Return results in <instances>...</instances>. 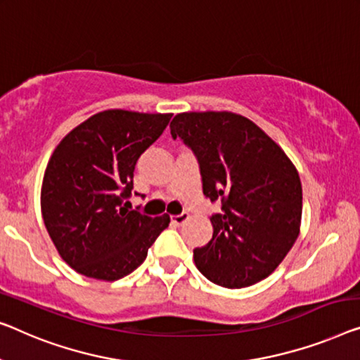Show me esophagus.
<instances>
[{
	"label": "esophagus",
	"instance_id": "1",
	"mask_svg": "<svg viewBox=\"0 0 360 360\" xmlns=\"http://www.w3.org/2000/svg\"><path fill=\"white\" fill-rule=\"evenodd\" d=\"M187 219H189V213L182 212L179 214H174V217H171V223L176 224V226H179V224L187 221Z\"/></svg>",
	"mask_w": 360,
	"mask_h": 360
}]
</instances>
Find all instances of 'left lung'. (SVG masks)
Instances as JSON below:
<instances>
[{
    "label": "left lung",
    "mask_w": 360,
    "mask_h": 360,
    "mask_svg": "<svg viewBox=\"0 0 360 360\" xmlns=\"http://www.w3.org/2000/svg\"><path fill=\"white\" fill-rule=\"evenodd\" d=\"M169 127L195 155L203 195L221 202V212L210 217L212 239L194 249L198 271L231 289L264 280L299 236L297 169L259 126L236 112H181Z\"/></svg>",
    "instance_id": "8db88e82"
}]
</instances>
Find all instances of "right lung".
<instances>
[{
    "label": "right lung",
    "instance_id": "obj_1",
    "mask_svg": "<svg viewBox=\"0 0 360 360\" xmlns=\"http://www.w3.org/2000/svg\"><path fill=\"white\" fill-rule=\"evenodd\" d=\"M173 115L96 112L55 148L41 186V214L66 264L95 280L116 281L146 260L169 217L131 207L134 169Z\"/></svg>",
    "mask_w": 360,
    "mask_h": 360
}]
</instances>
